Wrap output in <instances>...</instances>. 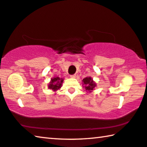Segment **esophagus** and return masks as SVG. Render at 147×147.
I'll return each mask as SVG.
<instances>
[{"label":"esophagus","instance_id":"obj_1","mask_svg":"<svg viewBox=\"0 0 147 147\" xmlns=\"http://www.w3.org/2000/svg\"><path fill=\"white\" fill-rule=\"evenodd\" d=\"M75 76H76L75 74H72V75H70L71 78H75Z\"/></svg>","mask_w":147,"mask_h":147}]
</instances>
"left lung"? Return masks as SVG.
Returning <instances> with one entry per match:
<instances>
[{"label":"left lung","instance_id":"left-lung-1","mask_svg":"<svg viewBox=\"0 0 147 147\" xmlns=\"http://www.w3.org/2000/svg\"><path fill=\"white\" fill-rule=\"evenodd\" d=\"M82 82L84 85V88L89 93L91 92L92 90H93L94 87L96 86V84L94 82L93 79L91 77H86V78H84Z\"/></svg>","mask_w":147,"mask_h":147}]
</instances>
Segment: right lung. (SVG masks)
<instances>
[{"mask_svg":"<svg viewBox=\"0 0 147 147\" xmlns=\"http://www.w3.org/2000/svg\"><path fill=\"white\" fill-rule=\"evenodd\" d=\"M63 81V80L62 78H59V77H55V78H52L51 82L49 85V88L53 91L58 90L61 87Z\"/></svg>","mask_w":147,"mask_h":147,"instance_id":"right-lung-1","label":"right lung"}]
</instances>
